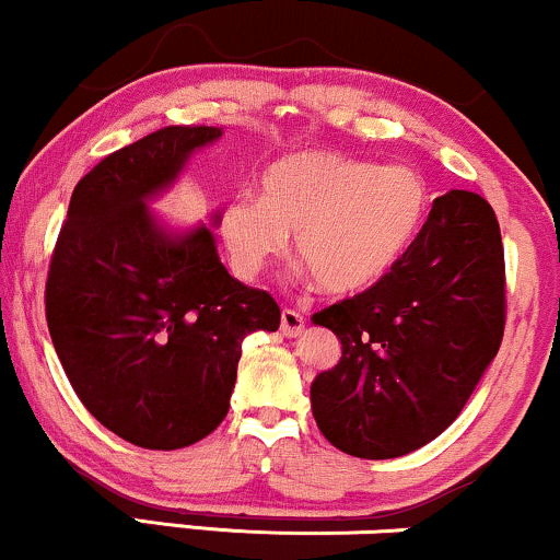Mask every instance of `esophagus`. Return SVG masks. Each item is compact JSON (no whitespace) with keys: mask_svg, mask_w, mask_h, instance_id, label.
Here are the masks:
<instances>
[{"mask_svg":"<svg viewBox=\"0 0 560 560\" xmlns=\"http://www.w3.org/2000/svg\"><path fill=\"white\" fill-rule=\"evenodd\" d=\"M303 327H306V322H303V316L299 312H293V308H285L280 316V332L285 337H299L303 332Z\"/></svg>","mask_w":560,"mask_h":560,"instance_id":"34e87169","label":"esophagus"}]
</instances>
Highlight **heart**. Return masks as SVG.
<instances>
[{
    "instance_id": "obj_1",
    "label": "heart",
    "mask_w": 560,
    "mask_h": 560,
    "mask_svg": "<svg viewBox=\"0 0 560 560\" xmlns=\"http://www.w3.org/2000/svg\"><path fill=\"white\" fill-rule=\"evenodd\" d=\"M428 189L416 171L340 153L282 158L259 197H236L220 215L233 267L254 278L295 236L322 291L361 293L397 265L423 223Z\"/></svg>"
}]
</instances>
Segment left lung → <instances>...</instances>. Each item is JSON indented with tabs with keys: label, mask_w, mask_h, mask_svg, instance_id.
I'll return each mask as SVG.
<instances>
[{
	"label": "left lung",
	"mask_w": 560,
	"mask_h": 560,
	"mask_svg": "<svg viewBox=\"0 0 560 560\" xmlns=\"http://www.w3.org/2000/svg\"><path fill=\"white\" fill-rule=\"evenodd\" d=\"M312 319L342 345L340 363L312 384L324 439L361 459L425 446L457 420L503 340L506 269L493 207L465 189L433 199L376 285Z\"/></svg>",
	"instance_id": "left-lung-1"
}]
</instances>
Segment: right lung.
<instances>
[{
	"label": "right lung",
	"instance_id": "add662e5",
	"mask_svg": "<svg viewBox=\"0 0 560 560\" xmlns=\"http://www.w3.org/2000/svg\"><path fill=\"white\" fill-rule=\"evenodd\" d=\"M220 135L165 127L103 158L74 186L48 265L46 322L69 384L90 416L142 448L215 431L244 337L280 327L272 295L228 275L210 228L171 233L148 210Z\"/></svg>",
	"mask_w": 560,
	"mask_h": 560
}]
</instances>
